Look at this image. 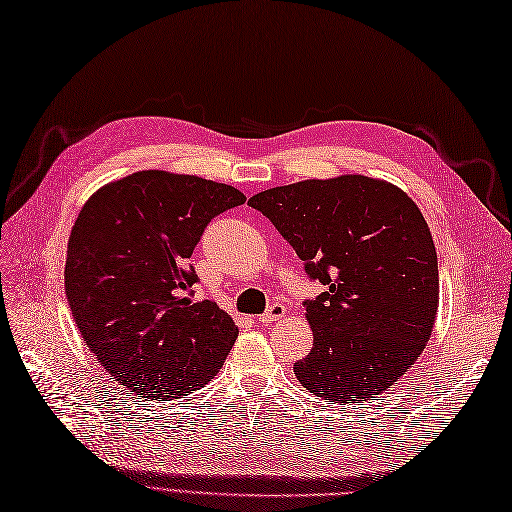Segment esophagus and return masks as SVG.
<instances>
[{"mask_svg":"<svg viewBox=\"0 0 512 512\" xmlns=\"http://www.w3.org/2000/svg\"><path fill=\"white\" fill-rule=\"evenodd\" d=\"M282 317H286V308L276 302V304H271L267 308V313H263V315L258 317V323H273V321H278Z\"/></svg>","mask_w":512,"mask_h":512,"instance_id":"esophagus-1","label":"esophagus"}]
</instances>
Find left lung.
Listing matches in <instances>:
<instances>
[{"mask_svg":"<svg viewBox=\"0 0 512 512\" xmlns=\"http://www.w3.org/2000/svg\"><path fill=\"white\" fill-rule=\"evenodd\" d=\"M260 210L326 291L306 302L313 350L299 384L332 402H365L400 380L439 310V263L421 210L395 184L345 173L267 189Z\"/></svg>","mask_w":512,"mask_h":512,"instance_id":"1","label":"left lung"}]
</instances>
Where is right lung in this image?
<instances>
[{
    "instance_id": "1",
    "label": "right lung",
    "mask_w": 512,
    "mask_h": 512,
    "mask_svg": "<svg viewBox=\"0 0 512 512\" xmlns=\"http://www.w3.org/2000/svg\"><path fill=\"white\" fill-rule=\"evenodd\" d=\"M243 202L230 184L147 169L82 206L67 245V302L99 365L139 397L204 386L239 336L215 302L193 299L186 258L210 219Z\"/></svg>"
}]
</instances>
